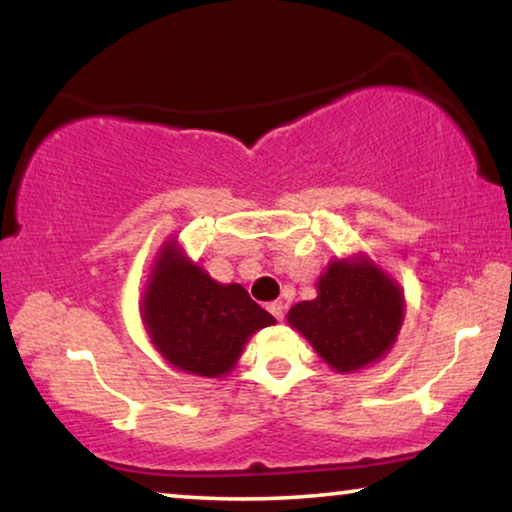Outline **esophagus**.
<instances>
[{
    "label": "esophagus",
    "instance_id": "esophagus-1",
    "mask_svg": "<svg viewBox=\"0 0 512 512\" xmlns=\"http://www.w3.org/2000/svg\"><path fill=\"white\" fill-rule=\"evenodd\" d=\"M268 310H270V314H272V317H275L277 321H282L284 314H286V305L282 303V300H275V303L268 305Z\"/></svg>",
    "mask_w": 512,
    "mask_h": 512
}]
</instances>
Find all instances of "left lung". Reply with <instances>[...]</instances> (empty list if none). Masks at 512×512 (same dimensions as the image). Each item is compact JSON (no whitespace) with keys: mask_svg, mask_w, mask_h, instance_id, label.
Segmentation results:
<instances>
[{"mask_svg":"<svg viewBox=\"0 0 512 512\" xmlns=\"http://www.w3.org/2000/svg\"><path fill=\"white\" fill-rule=\"evenodd\" d=\"M317 289V298L291 307L289 324L328 366L340 373L359 370L394 345L403 324V296L375 265L335 261Z\"/></svg>","mask_w":512,"mask_h":512,"instance_id":"1","label":"left lung"}]
</instances>
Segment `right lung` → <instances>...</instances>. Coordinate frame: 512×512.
Segmentation results:
<instances>
[{"instance_id": "obj_1", "label": "right lung", "mask_w": 512, "mask_h": 512, "mask_svg": "<svg viewBox=\"0 0 512 512\" xmlns=\"http://www.w3.org/2000/svg\"><path fill=\"white\" fill-rule=\"evenodd\" d=\"M144 324L172 366L219 377L235 366L244 342L275 317L240 284H219L167 244L144 296Z\"/></svg>"}]
</instances>
